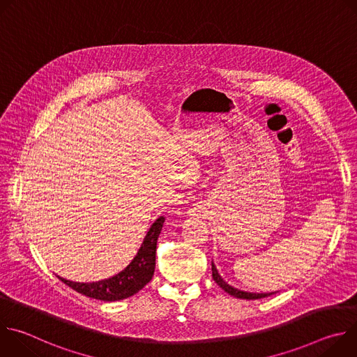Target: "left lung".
<instances>
[{
  "mask_svg": "<svg viewBox=\"0 0 357 357\" xmlns=\"http://www.w3.org/2000/svg\"><path fill=\"white\" fill-rule=\"evenodd\" d=\"M212 277L213 280L218 282V285L225 289L229 295H233L236 298H240V299H260V298H266V296H270L273 295L274 292H267V294H256V292H247V291H240L231 285H229L218 273V268L216 266L212 263Z\"/></svg>",
  "mask_w": 357,
  "mask_h": 357,
  "instance_id": "obj_1",
  "label": "left lung"
}]
</instances>
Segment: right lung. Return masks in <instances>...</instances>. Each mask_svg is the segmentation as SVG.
Masks as SVG:
<instances>
[{
    "label": "right lung",
    "instance_id": "right-lung-1",
    "mask_svg": "<svg viewBox=\"0 0 357 357\" xmlns=\"http://www.w3.org/2000/svg\"><path fill=\"white\" fill-rule=\"evenodd\" d=\"M164 222L165 218L160 216L154 223H152L137 252V256L117 275L97 282H73L59 275L58 278L66 285H69L72 289L77 291L79 294L100 301L110 302L132 296L139 289H142L152 280V275H154L157 240L160 237Z\"/></svg>",
    "mask_w": 357,
    "mask_h": 357
}]
</instances>
